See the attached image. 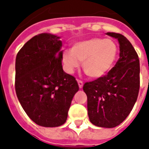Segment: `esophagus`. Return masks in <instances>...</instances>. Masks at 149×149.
Masks as SVG:
<instances>
[{"label":"esophagus","mask_w":149,"mask_h":149,"mask_svg":"<svg viewBox=\"0 0 149 149\" xmlns=\"http://www.w3.org/2000/svg\"><path fill=\"white\" fill-rule=\"evenodd\" d=\"M77 83H78V85H79V89L83 88V86H84V83L81 80H79V79H77Z\"/></svg>","instance_id":"1"}]
</instances>
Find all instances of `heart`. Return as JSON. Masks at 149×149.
<instances>
[{
	"instance_id": "obj_1",
	"label": "heart",
	"mask_w": 149,
	"mask_h": 149,
	"mask_svg": "<svg viewBox=\"0 0 149 149\" xmlns=\"http://www.w3.org/2000/svg\"><path fill=\"white\" fill-rule=\"evenodd\" d=\"M117 56L118 47L113 40L92 38L75 43L72 49L64 52L63 62L70 73L83 62V69L89 77L100 78L110 71Z\"/></svg>"
}]
</instances>
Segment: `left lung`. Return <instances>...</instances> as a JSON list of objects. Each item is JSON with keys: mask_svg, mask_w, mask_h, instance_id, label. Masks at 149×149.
Here are the masks:
<instances>
[{"mask_svg": "<svg viewBox=\"0 0 149 149\" xmlns=\"http://www.w3.org/2000/svg\"><path fill=\"white\" fill-rule=\"evenodd\" d=\"M106 35L118 39L120 58L107 75L86 83L89 119L97 127L111 128L126 119L137 100L140 86L138 54L127 38L114 32Z\"/></svg>", "mask_w": 149, "mask_h": 149, "instance_id": "left-lung-1", "label": "left lung"}]
</instances>
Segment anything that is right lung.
<instances>
[{"mask_svg": "<svg viewBox=\"0 0 149 149\" xmlns=\"http://www.w3.org/2000/svg\"><path fill=\"white\" fill-rule=\"evenodd\" d=\"M59 36L42 33L27 42L15 60V91L25 113L39 126L58 127L79 86L63 70Z\"/></svg>", "mask_w": 149, "mask_h": 149, "instance_id": "right-lung-1", "label": "right lung"}]
</instances>
